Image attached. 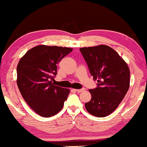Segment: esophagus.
<instances>
[{"instance_id": "34e87169", "label": "esophagus", "mask_w": 147, "mask_h": 147, "mask_svg": "<svg viewBox=\"0 0 147 147\" xmlns=\"http://www.w3.org/2000/svg\"><path fill=\"white\" fill-rule=\"evenodd\" d=\"M74 90H75L76 92H77V93H81V92L84 91L85 89H84V88H81V89H74Z\"/></svg>"}]
</instances>
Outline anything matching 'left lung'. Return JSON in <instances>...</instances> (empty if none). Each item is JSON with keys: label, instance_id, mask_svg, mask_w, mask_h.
<instances>
[{"label": "left lung", "instance_id": "obj_1", "mask_svg": "<svg viewBox=\"0 0 147 147\" xmlns=\"http://www.w3.org/2000/svg\"><path fill=\"white\" fill-rule=\"evenodd\" d=\"M98 87L90 89L91 99L85 107L92 115L106 117L118 107L129 88L127 63L113 48L101 45L80 49Z\"/></svg>", "mask_w": 147, "mask_h": 147}]
</instances>
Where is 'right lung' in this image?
I'll return each instance as SVG.
<instances>
[{
	"label": "right lung",
	"mask_w": 147,
	"mask_h": 147,
	"mask_svg": "<svg viewBox=\"0 0 147 147\" xmlns=\"http://www.w3.org/2000/svg\"><path fill=\"white\" fill-rule=\"evenodd\" d=\"M73 49L38 45L20 59L17 84L25 102L39 115L49 117L62 109L70 90L54 86L57 65Z\"/></svg>",
	"instance_id": "add662e5"
}]
</instances>
